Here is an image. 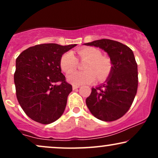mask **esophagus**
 Segmentation results:
<instances>
[{
    "instance_id": "1",
    "label": "esophagus",
    "mask_w": 158,
    "mask_h": 158,
    "mask_svg": "<svg viewBox=\"0 0 158 158\" xmlns=\"http://www.w3.org/2000/svg\"><path fill=\"white\" fill-rule=\"evenodd\" d=\"M79 85H73V90H75V89H77V88H79Z\"/></svg>"
}]
</instances>
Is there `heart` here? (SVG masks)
I'll use <instances>...</instances> for the list:
<instances>
[{"instance_id":"1","label":"heart","mask_w":158,"mask_h":158,"mask_svg":"<svg viewBox=\"0 0 158 158\" xmlns=\"http://www.w3.org/2000/svg\"><path fill=\"white\" fill-rule=\"evenodd\" d=\"M77 53L80 60H88L85 66V72L73 71L67 77L68 81L73 85H85L94 82L97 79L102 81L109 75L112 64L110 59L102 56V52L94 47H86L78 49ZM78 60L71 51L65 52L60 59L61 70L68 73L77 68Z\"/></svg>"}]
</instances>
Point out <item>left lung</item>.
<instances>
[{
    "instance_id": "8db88e82",
    "label": "left lung",
    "mask_w": 158,
    "mask_h": 158,
    "mask_svg": "<svg viewBox=\"0 0 158 158\" xmlns=\"http://www.w3.org/2000/svg\"><path fill=\"white\" fill-rule=\"evenodd\" d=\"M85 45L106 51L112 64L106 82L92 88L86 99L87 106L96 118L106 122L117 120L128 111L137 94L138 73L133 51L126 45L110 39L97 40Z\"/></svg>"
}]
</instances>
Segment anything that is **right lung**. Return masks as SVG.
Listing matches in <instances>:
<instances>
[{
	"mask_svg": "<svg viewBox=\"0 0 158 158\" xmlns=\"http://www.w3.org/2000/svg\"><path fill=\"white\" fill-rule=\"evenodd\" d=\"M77 44H43L23 50L16 59V97L25 114L41 124L55 122L64 113L72 85L61 73L63 54ZM60 82L59 85H56Z\"/></svg>",
	"mask_w": 158,
	"mask_h": 158,
	"instance_id": "right-lung-1",
	"label": "right lung"
}]
</instances>
